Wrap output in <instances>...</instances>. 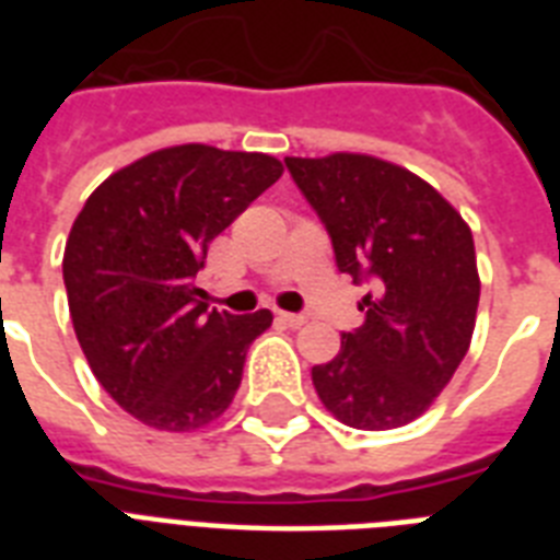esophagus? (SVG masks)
Segmentation results:
<instances>
[{"label":"esophagus","instance_id":"1","mask_svg":"<svg viewBox=\"0 0 560 560\" xmlns=\"http://www.w3.org/2000/svg\"><path fill=\"white\" fill-rule=\"evenodd\" d=\"M276 319H279L281 325H288V328H299V325H305V316L288 314V311H279V314H276Z\"/></svg>","mask_w":560,"mask_h":560}]
</instances>
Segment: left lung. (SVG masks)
<instances>
[{"instance_id":"obj_1","label":"left lung","mask_w":560,"mask_h":560,"mask_svg":"<svg viewBox=\"0 0 560 560\" xmlns=\"http://www.w3.org/2000/svg\"><path fill=\"white\" fill-rule=\"evenodd\" d=\"M284 165L323 220L337 270L374 284L363 325L342 331L337 358L311 369L316 395L358 430L409 424L468 354L479 305L468 223L392 162L334 153Z\"/></svg>"}]
</instances>
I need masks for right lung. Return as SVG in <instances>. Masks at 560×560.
<instances>
[{"mask_svg": "<svg viewBox=\"0 0 560 560\" xmlns=\"http://www.w3.org/2000/svg\"><path fill=\"white\" fill-rule=\"evenodd\" d=\"M281 177L267 153L179 144L107 177L72 223L63 284L92 374L118 407L171 433L232 404L270 311H209L194 288L209 244Z\"/></svg>", "mask_w": 560, "mask_h": 560, "instance_id": "1", "label": "right lung"}]
</instances>
